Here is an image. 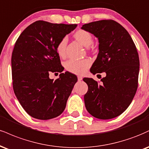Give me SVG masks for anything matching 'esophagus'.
Instances as JSON below:
<instances>
[{"instance_id": "obj_1", "label": "esophagus", "mask_w": 149, "mask_h": 149, "mask_svg": "<svg viewBox=\"0 0 149 149\" xmlns=\"http://www.w3.org/2000/svg\"><path fill=\"white\" fill-rule=\"evenodd\" d=\"M78 81H81L82 80V76H78Z\"/></svg>"}]
</instances>
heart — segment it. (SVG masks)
Listing matches in <instances>:
<instances>
[{"instance_id":"b5f03b06","label":"heart","mask_w":149,"mask_h":149,"mask_svg":"<svg viewBox=\"0 0 149 149\" xmlns=\"http://www.w3.org/2000/svg\"><path fill=\"white\" fill-rule=\"evenodd\" d=\"M73 37L76 41L85 47H88L92 44L93 37L92 34L85 30L79 29L73 33ZM67 40L64 38L57 44L55 50L57 55L62 58L66 56V48H67ZM91 65V62L87 59L80 61L69 60L64 64V67L67 71L77 75L84 74Z\"/></svg>"}]
</instances>
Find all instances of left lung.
<instances>
[{
  "label": "left lung",
  "mask_w": 149,
  "mask_h": 149,
  "mask_svg": "<svg viewBox=\"0 0 149 149\" xmlns=\"http://www.w3.org/2000/svg\"><path fill=\"white\" fill-rule=\"evenodd\" d=\"M81 29L98 39V54L91 67L93 74L105 72L101 84L85 78L88 91L84 96L86 109L100 119L119 116L128 108L137 92L139 60L128 31L115 21L101 20L83 25Z\"/></svg>",
  "instance_id": "8db88e82"
}]
</instances>
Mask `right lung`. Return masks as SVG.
Segmentation results:
<instances>
[{"mask_svg": "<svg viewBox=\"0 0 149 149\" xmlns=\"http://www.w3.org/2000/svg\"><path fill=\"white\" fill-rule=\"evenodd\" d=\"M76 27L37 21L27 27L15 43L12 55L14 92L32 117L51 119L65 109L77 76L66 71L53 80L49 73L63 71L55 47Z\"/></svg>", "mask_w": 149, "mask_h": 149, "instance_id": "1", "label": "right lung"}]
</instances>
